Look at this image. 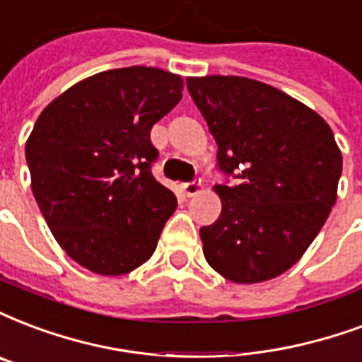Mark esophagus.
<instances>
[{
    "label": "esophagus",
    "mask_w": 362,
    "mask_h": 362,
    "mask_svg": "<svg viewBox=\"0 0 362 362\" xmlns=\"http://www.w3.org/2000/svg\"><path fill=\"white\" fill-rule=\"evenodd\" d=\"M200 191H202V181H200V179H194L191 183L183 185V192L187 197H194V194H198Z\"/></svg>",
    "instance_id": "esophagus-1"
}]
</instances>
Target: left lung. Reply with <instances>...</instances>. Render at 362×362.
Segmentation results:
<instances>
[{
    "instance_id": "1",
    "label": "left lung",
    "mask_w": 362,
    "mask_h": 362,
    "mask_svg": "<svg viewBox=\"0 0 362 362\" xmlns=\"http://www.w3.org/2000/svg\"><path fill=\"white\" fill-rule=\"evenodd\" d=\"M217 143L221 216L200 229L206 262L236 284L292 267L338 198L339 152L330 126L281 89L243 76L187 78Z\"/></svg>"
}]
</instances>
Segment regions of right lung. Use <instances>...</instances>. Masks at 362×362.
I'll return each mask as SVG.
<instances>
[{
  "mask_svg": "<svg viewBox=\"0 0 362 362\" xmlns=\"http://www.w3.org/2000/svg\"><path fill=\"white\" fill-rule=\"evenodd\" d=\"M183 78L129 66L89 76L51 100L26 141L32 192L81 267L118 276L151 259L175 194L151 165L152 126L183 97Z\"/></svg>",
  "mask_w": 362,
  "mask_h": 362,
  "instance_id": "1",
  "label": "right lung"
}]
</instances>
